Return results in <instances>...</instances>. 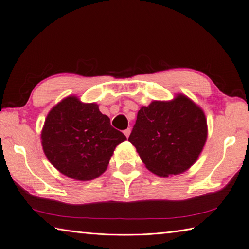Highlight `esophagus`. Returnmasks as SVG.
<instances>
[{"mask_svg":"<svg viewBox=\"0 0 249 249\" xmlns=\"http://www.w3.org/2000/svg\"><path fill=\"white\" fill-rule=\"evenodd\" d=\"M124 135H125L126 137H129V135H130V133H131V129H130V128H128L126 130H124Z\"/></svg>","mask_w":249,"mask_h":249,"instance_id":"1","label":"esophagus"}]
</instances>
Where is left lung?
<instances>
[{"mask_svg":"<svg viewBox=\"0 0 249 249\" xmlns=\"http://www.w3.org/2000/svg\"><path fill=\"white\" fill-rule=\"evenodd\" d=\"M202 109L185 96L173 101H153L137 113L129 141L146 167L160 177L189 169L207 140Z\"/></svg>","mask_w":249,"mask_h":249,"instance_id":"obj_1","label":"left lung"}]
</instances>
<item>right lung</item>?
I'll return each instance as SVG.
<instances>
[{
  "label": "right lung",
  "mask_w": 249,
  "mask_h": 249,
  "mask_svg": "<svg viewBox=\"0 0 249 249\" xmlns=\"http://www.w3.org/2000/svg\"><path fill=\"white\" fill-rule=\"evenodd\" d=\"M41 140L55 168L69 178L88 181L106 171L116 146L126 137L110 125L96 103L67 97L50 110Z\"/></svg>",
  "instance_id": "obj_1"
}]
</instances>
